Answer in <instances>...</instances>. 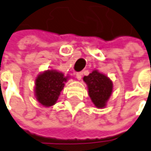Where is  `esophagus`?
Returning <instances> with one entry per match:
<instances>
[{
  "instance_id": "34e87169",
  "label": "esophagus",
  "mask_w": 151,
  "mask_h": 151,
  "mask_svg": "<svg viewBox=\"0 0 151 151\" xmlns=\"http://www.w3.org/2000/svg\"><path fill=\"white\" fill-rule=\"evenodd\" d=\"M76 78L78 80L81 79V77H82V73L81 72H77L76 74Z\"/></svg>"
}]
</instances>
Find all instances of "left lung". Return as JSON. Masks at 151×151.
Listing matches in <instances>:
<instances>
[{
  "label": "left lung",
  "instance_id": "left-lung-1",
  "mask_svg": "<svg viewBox=\"0 0 151 151\" xmlns=\"http://www.w3.org/2000/svg\"><path fill=\"white\" fill-rule=\"evenodd\" d=\"M83 80L87 83L89 96L95 106L98 108L104 107L112 93V81L98 70H93L84 76Z\"/></svg>",
  "mask_w": 151,
  "mask_h": 151
}]
</instances>
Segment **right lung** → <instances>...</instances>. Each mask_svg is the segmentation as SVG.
Wrapping results in <instances>:
<instances>
[{
  "instance_id": "obj_1",
  "label": "right lung",
  "mask_w": 151,
  "mask_h": 151,
  "mask_svg": "<svg viewBox=\"0 0 151 151\" xmlns=\"http://www.w3.org/2000/svg\"><path fill=\"white\" fill-rule=\"evenodd\" d=\"M67 77L55 70L43 72L35 80V96L42 105L49 107L53 105L63 90Z\"/></svg>"
}]
</instances>
